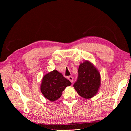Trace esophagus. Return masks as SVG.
Masks as SVG:
<instances>
[{
  "instance_id": "obj_1",
  "label": "esophagus",
  "mask_w": 131,
  "mask_h": 131,
  "mask_svg": "<svg viewBox=\"0 0 131 131\" xmlns=\"http://www.w3.org/2000/svg\"><path fill=\"white\" fill-rule=\"evenodd\" d=\"M68 79H69V80L71 82H73V78L72 77H68Z\"/></svg>"
}]
</instances>
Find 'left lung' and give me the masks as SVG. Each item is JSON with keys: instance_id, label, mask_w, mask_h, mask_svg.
Instances as JSON below:
<instances>
[{"instance_id": "1", "label": "left lung", "mask_w": 131, "mask_h": 131, "mask_svg": "<svg viewBox=\"0 0 131 131\" xmlns=\"http://www.w3.org/2000/svg\"><path fill=\"white\" fill-rule=\"evenodd\" d=\"M101 86V75L92 63L85 61L80 63L77 81L73 86L82 98L90 99L96 95Z\"/></svg>"}]
</instances>
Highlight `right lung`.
I'll list each match as a JSON object with an SVG mask.
<instances>
[{
  "mask_svg": "<svg viewBox=\"0 0 131 131\" xmlns=\"http://www.w3.org/2000/svg\"><path fill=\"white\" fill-rule=\"evenodd\" d=\"M72 83L56 70L45 75L42 78L40 90L43 96L50 101L54 102L60 98L62 93Z\"/></svg>",
  "mask_w": 131,
  "mask_h": 131,
  "instance_id": "1",
  "label": "right lung"
}]
</instances>
